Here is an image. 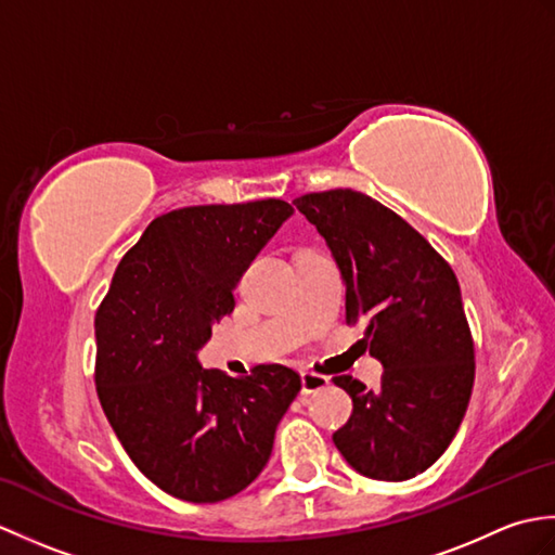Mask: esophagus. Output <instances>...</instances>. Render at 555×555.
I'll return each instance as SVG.
<instances>
[{"label":"esophagus","instance_id":"1","mask_svg":"<svg viewBox=\"0 0 555 555\" xmlns=\"http://www.w3.org/2000/svg\"><path fill=\"white\" fill-rule=\"evenodd\" d=\"M300 384H302V393H317L322 391V388L328 386V379L322 374H314V372H302L300 374Z\"/></svg>","mask_w":555,"mask_h":555}]
</instances>
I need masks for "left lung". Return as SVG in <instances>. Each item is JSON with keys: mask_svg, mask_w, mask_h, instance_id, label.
Here are the masks:
<instances>
[{"mask_svg": "<svg viewBox=\"0 0 555 555\" xmlns=\"http://www.w3.org/2000/svg\"><path fill=\"white\" fill-rule=\"evenodd\" d=\"M326 241L346 284V322L364 326L382 388L352 376L334 384L352 398L334 443L356 473L405 481L451 446L475 382V346L457 279L427 238L396 211L350 188L296 199Z\"/></svg>", "mask_w": 555, "mask_h": 555, "instance_id": "obj_1", "label": "left lung"}]
</instances>
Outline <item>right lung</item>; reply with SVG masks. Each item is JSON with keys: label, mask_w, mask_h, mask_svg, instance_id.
<instances>
[{"label": "right lung", "mask_w": 555, "mask_h": 555, "mask_svg": "<svg viewBox=\"0 0 555 555\" xmlns=\"http://www.w3.org/2000/svg\"><path fill=\"white\" fill-rule=\"evenodd\" d=\"M291 215L284 199H257L157 217L95 314L104 415L140 473L176 499L217 503L253 485L300 391L284 364L227 376L197 360L233 312L243 271Z\"/></svg>", "instance_id": "add662e5"}]
</instances>
